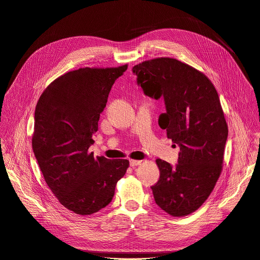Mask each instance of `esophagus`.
<instances>
[{
    "instance_id": "obj_1",
    "label": "esophagus",
    "mask_w": 260,
    "mask_h": 260,
    "mask_svg": "<svg viewBox=\"0 0 260 260\" xmlns=\"http://www.w3.org/2000/svg\"><path fill=\"white\" fill-rule=\"evenodd\" d=\"M141 162H142V160H135V159H131V160H129V166H131V167H136V166L141 165Z\"/></svg>"
}]
</instances>
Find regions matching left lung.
<instances>
[{
    "instance_id": "1",
    "label": "left lung",
    "mask_w": 260,
    "mask_h": 260,
    "mask_svg": "<svg viewBox=\"0 0 260 260\" xmlns=\"http://www.w3.org/2000/svg\"><path fill=\"white\" fill-rule=\"evenodd\" d=\"M133 73L147 96L164 99L158 124L180 147L175 167L156 159L155 203L172 216H186L206 202L222 171L229 128L217 90L203 73L175 58L143 61Z\"/></svg>"
}]
</instances>
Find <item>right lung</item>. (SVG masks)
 Instances as JSON below:
<instances>
[{
    "mask_svg": "<svg viewBox=\"0 0 260 260\" xmlns=\"http://www.w3.org/2000/svg\"><path fill=\"white\" fill-rule=\"evenodd\" d=\"M83 68L66 73L43 91L35 110V157L58 202L74 213L91 215L112 201L127 159L93 157L88 148L115 80L126 71Z\"/></svg>",
    "mask_w": 260,
    "mask_h": 260,
    "instance_id": "obj_1",
    "label": "right lung"
}]
</instances>
